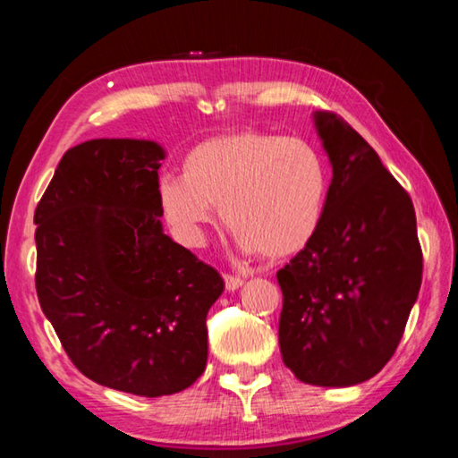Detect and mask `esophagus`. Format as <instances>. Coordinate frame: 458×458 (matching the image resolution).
<instances>
[{"label": "esophagus", "instance_id": "34e87169", "mask_svg": "<svg viewBox=\"0 0 458 458\" xmlns=\"http://www.w3.org/2000/svg\"><path fill=\"white\" fill-rule=\"evenodd\" d=\"M224 283H226V291H238L244 281L234 275H224Z\"/></svg>", "mask_w": 458, "mask_h": 458}]
</instances>
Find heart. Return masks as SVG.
<instances>
[{"mask_svg":"<svg viewBox=\"0 0 458 458\" xmlns=\"http://www.w3.org/2000/svg\"><path fill=\"white\" fill-rule=\"evenodd\" d=\"M329 172L311 143L262 131L208 137L157 182L165 222L185 246L204 244L222 220L244 254L268 260L305 250L321 226Z\"/></svg>","mask_w":458,"mask_h":458,"instance_id":"obj_1","label":"heart"}]
</instances>
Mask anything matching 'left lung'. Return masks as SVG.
<instances>
[{"mask_svg": "<svg viewBox=\"0 0 458 458\" xmlns=\"http://www.w3.org/2000/svg\"><path fill=\"white\" fill-rule=\"evenodd\" d=\"M333 169L311 242L276 273L278 344L301 382L347 387L382 369L422 283L412 199L366 139L327 111L313 113Z\"/></svg>", "mask_w": 458, "mask_h": 458, "instance_id": "obj_1", "label": "left lung"}]
</instances>
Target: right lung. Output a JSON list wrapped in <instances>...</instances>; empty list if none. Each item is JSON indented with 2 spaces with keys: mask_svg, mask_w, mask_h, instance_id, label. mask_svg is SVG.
<instances>
[{
  "mask_svg": "<svg viewBox=\"0 0 458 458\" xmlns=\"http://www.w3.org/2000/svg\"><path fill=\"white\" fill-rule=\"evenodd\" d=\"M147 139H92L64 153L36 208V291L68 358L113 390L157 398L204 374L218 270L164 234Z\"/></svg>",
  "mask_w": 458,
  "mask_h": 458,
  "instance_id": "add662e5",
  "label": "right lung"
}]
</instances>
